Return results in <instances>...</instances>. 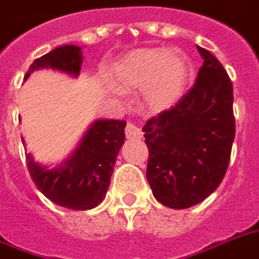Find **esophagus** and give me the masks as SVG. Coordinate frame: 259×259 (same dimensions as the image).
<instances>
[{
    "mask_svg": "<svg viewBox=\"0 0 259 259\" xmlns=\"http://www.w3.org/2000/svg\"><path fill=\"white\" fill-rule=\"evenodd\" d=\"M125 134L127 140H137V138H141L142 136L141 129L138 126L134 125V123H130V122L126 125Z\"/></svg>",
    "mask_w": 259,
    "mask_h": 259,
    "instance_id": "34e87169",
    "label": "esophagus"
}]
</instances>
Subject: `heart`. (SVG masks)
<instances>
[{
	"mask_svg": "<svg viewBox=\"0 0 259 259\" xmlns=\"http://www.w3.org/2000/svg\"><path fill=\"white\" fill-rule=\"evenodd\" d=\"M188 72V59L180 51L141 48L114 63L110 76L119 90L140 89L142 107L158 113L180 99Z\"/></svg>",
	"mask_w": 259,
	"mask_h": 259,
	"instance_id": "heart-1",
	"label": "heart"
}]
</instances>
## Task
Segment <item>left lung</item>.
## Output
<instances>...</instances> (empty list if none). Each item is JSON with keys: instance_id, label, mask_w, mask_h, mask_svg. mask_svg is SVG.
Listing matches in <instances>:
<instances>
[{"instance_id": "1", "label": "left lung", "mask_w": 259, "mask_h": 259, "mask_svg": "<svg viewBox=\"0 0 259 259\" xmlns=\"http://www.w3.org/2000/svg\"><path fill=\"white\" fill-rule=\"evenodd\" d=\"M197 50L204 60L196 83L142 127L146 179L154 197L176 209L200 203L219 187L235 137L233 83L209 51Z\"/></svg>"}]
</instances>
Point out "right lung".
<instances>
[{"label": "right lung", "instance_id": "right-lung-1", "mask_svg": "<svg viewBox=\"0 0 259 259\" xmlns=\"http://www.w3.org/2000/svg\"><path fill=\"white\" fill-rule=\"evenodd\" d=\"M82 59L79 47H59L36 59L24 79L38 68H52L78 76ZM125 121L114 119L94 122L78 149L56 169L42 168L26 153V166L38 191L60 207L78 211L97 207L106 196L118 152L125 142Z\"/></svg>", "mask_w": 259, "mask_h": 259}]
</instances>
